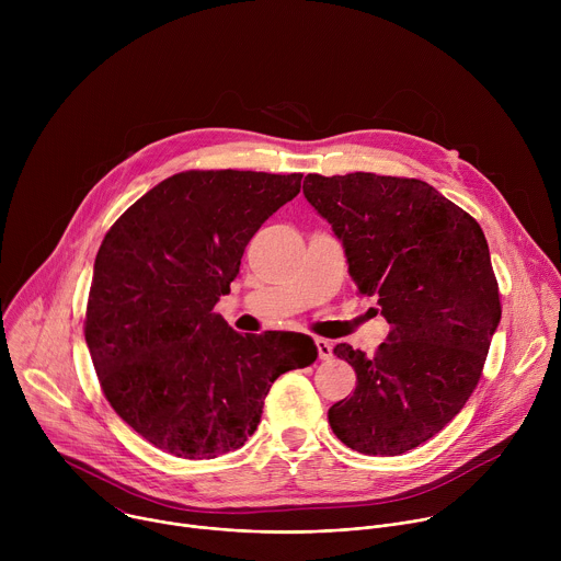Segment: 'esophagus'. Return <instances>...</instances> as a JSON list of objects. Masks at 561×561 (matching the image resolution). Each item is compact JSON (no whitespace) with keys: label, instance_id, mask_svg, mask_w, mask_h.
I'll return each mask as SVG.
<instances>
[{"label":"esophagus","instance_id":"1","mask_svg":"<svg viewBox=\"0 0 561 561\" xmlns=\"http://www.w3.org/2000/svg\"><path fill=\"white\" fill-rule=\"evenodd\" d=\"M314 346H317L319 359H331V357H333V344H331L329 340L317 337V340H314Z\"/></svg>","mask_w":561,"mask_h":561}]
</instances>
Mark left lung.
I'll return each mask as SVG.
<instances>
[{"instance_id":"1","label":"left lung","mask_w":561,"mask_h":561,"mask_svg":"<svg viewBox=\"0 0 561 561\" xmlns=\"http://www.w3.org/2000/svg\"><path fill=\"white\" fill-rule=\"evenodd\" d=\"M304 195L342 242L359 295L390 324L373 357L333 353L357 373L329 411L337 439L364 455H402L468 402L502 319L484 230L422 180L306 175Z\"/></svg>"}]
</instances>
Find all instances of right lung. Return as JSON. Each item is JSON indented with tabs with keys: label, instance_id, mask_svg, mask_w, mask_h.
Listing matches in <instances>:
<instances>
[{
	"label": "right lung",
	"instance_id": "obj_1",
	"mask_svg": "<svg viewBox=\"0 0 561 561\" xmlns=\"http://www.w3.org/2000/svg\"><path fill=\"white\" fill-rule=\"evenodd\" d=\"M301 173L186 171L159 182L106 232L84 335L115 413L182 459H213L257 431L273 381L310 366L308 335H239L213 312L260 226Z\"/></svg>",
	"mask_w": 561,
	"mask_h": 561
}]
</instances>
